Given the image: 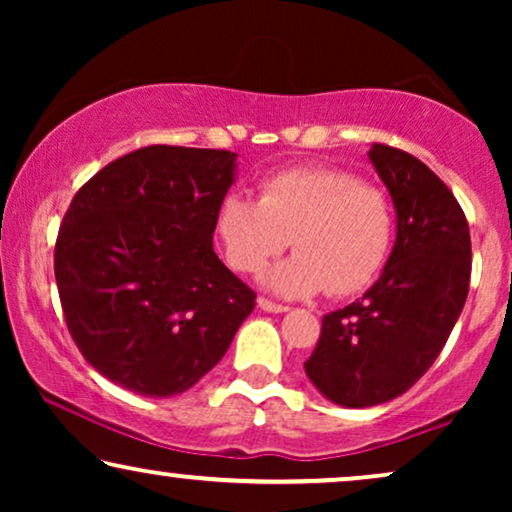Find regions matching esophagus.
Returning a JSON list of instances; mask_svg holds the SVG:
<instances>
[{
  "mask_svg": "<svg viewBox=\"0 0 512 512\" xmlns=\"http://www.w3.org/2000/svg\"><path fill=\"white\" fill-rule=\"evenodd\" d=\"M258 307H261V310H265V312H275V314L289 310V305H282V303H272L270 298H263V296L258 298Z\"/></svg>",
  "mask_w": 512,
  "mask_h": 512,
  "instance_id": "34e87169",
  "label": "esophagus"
}]
</instances>
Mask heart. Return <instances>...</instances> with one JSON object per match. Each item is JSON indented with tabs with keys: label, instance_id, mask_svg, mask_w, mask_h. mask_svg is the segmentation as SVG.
I'll list each match as a JSON object with an SVG mask.
<instances>
[{
	"label": "heart",
	"instance_id": "b5f03b06",
	"mask_svg": "<svg viewBox=\"0 0 512 512\" xmlns=\"http://www.w3.org/2000/svg\"><path fill=\"white\" fill-rule=\"evenodd\" d=\"M216 237L230 268L258 275L289 247V261L270 272L282 296H354L375 282L394 244L389 193L338 167H293L261 184L258 202L230 193L216 209Z\"/></svg>",
	"mask_w": 512,
	"mask_h": 512
}]
</instances>
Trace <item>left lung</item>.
<instances>
[{
	"label": "left lung",
	"mask_w": 512,
	"mask_h": 512,
	"mask_svg": "<svg viewBox=\"0 0 512 512\" xmlns=\"http://www.w3.org/2000/svg\"><path fill=\"white\" fill-rule=\"evenodd\" d=\"M398 216L396 244L366 296L321 319L305 373L326 398L370 408L401 396L445 347L468 296L471 233L461 205L422 160L370 149Z\"/></svg>",
	"instance_id": "obj_1"
}]
</instances>
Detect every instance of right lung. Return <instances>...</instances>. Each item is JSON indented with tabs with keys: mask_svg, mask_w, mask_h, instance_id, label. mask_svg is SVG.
<instances>
[{
	"mask_svg": "<svg viewBox=\"0 0 512 512\" xmlns=\"http://www.w3.org/2000/svg\"><path fill=\"white\" fill-rule=\"evenodd\" d=\"M237 153L153 144L102 167L55 240L69 335L90 366L139 396L184 394L254 310L212 249Z\"/></svg>",
	"mask_w": 512,
	"mask_h": 512,
	"instance_id": "add662e5",
	"label": "right lung"
}]
</instances>
